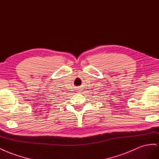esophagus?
<instances>
[{
    "label": "esophagus",
    "instance_id": "34e87169",
    "mask_svg": "<svg viewBox=\"0 0 159 159\" xmlns=\"http://www.w3.org/2000/svg\"><path fill=\"white\" fill-rule=\"evenodd\" d=\"M81 88V87H77V88H76V89H76V92H79V93H80V92H82V89H80Z\"/></svg>",
    "mask_w": 159,
    "mask_h": 159
}]
</instances>
